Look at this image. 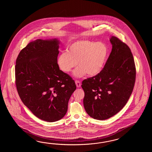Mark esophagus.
<instances>
[{
	"label": "esophagus",
	"mask_w": 152,
	"mask_h": 152,
	"mask_svg": "<svg viewBox=\"0 0 152 152\" xmlns=\"http://www.w3.org/2000/svg\"><path fill=\"white\" fill-rule=\"evenodd\" d=\"M75 84H76V86L77 87H80L81 86V83L80 82L79 80H75Z\"/></svg>",
	"instance_id": "1"
}]
</instances>
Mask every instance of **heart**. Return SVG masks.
Wrapping results in <instances>:
<instances>
[{
	"label": "heart",
	"mask_w": 152,
	"mask_h": 152,
	"mask_svg": "<svg viewBox=\"0 0 152 152\" xmlns=\"http://www.w3.org/2000/svg\"><path fill=\"white\" fill-rule=\"evenodd\" d=\"M67 51L58 56V67L62 71L68 73L78 65L73 72L76 77H83L86 73L89 76L98 74L103 68L109 52L107 45L103 42L88 39L72 43Z\"/></svg>",
	"instance_id": "heart-1"
}]
</instances>
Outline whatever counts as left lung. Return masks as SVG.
Instances as JSON below:
<instances>
[{"instance_id":"8db88e82","label":"left lung","mask_w":152,"mask_h":152,"mask_svg":"<svg viewBox=\"0 0 152 152\" xmlns=\"http://www.w3.org/2000/svg\"><path fill=\"white\" fill-rule=\"evenodd\" d=\"M110 41L112 50L104 68L83 81L81 85L85 111L96 120H107L122 110L135 82V65L130 49L115 36Z\"/></svg>"}]
</instances>
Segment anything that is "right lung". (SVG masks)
<instances>
[{
    "instance_id": "obj_1",
    "label": "right lung",
    "mask_w": 152,
    "mask_h": 152,
    "mask_svg": "<svg viewBox=\"0 0 152 152\" xmlns=\"http://www.w3.org/2000/svg\"><path fill=\"white\" fill-rule=\"evenodd\" d=\"M58 39H37L30 42L17 58V90L24 104L41 120L55 122L67 113L76 85L60 70Z\"/></svg>"
}]
</instances>
